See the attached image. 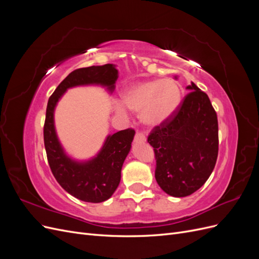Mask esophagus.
Instances as JSON below:
<instances>
[{
  "label": "esophagus",
  "instance_id": "esophagus-1",
  "mask_svg": "<svg viewBox=\"0 0 259 259\" xmlns=\"http://www.w3.org/2000/svg\"><path fill=\"white\" fill-rule=\"evenodd\" d=\"M146 135L142 132H137L136 135H135V142L137 143H145L146 142Z\"/></svg>",
  "mask_w": 259,
  "mask_h": 259
}]
</instances>
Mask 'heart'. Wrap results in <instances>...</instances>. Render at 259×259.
I'll use <instances>...</instances> for the list:
<instances>
[{"label": "heart", "mask_w": 259, "mask_h": 259, "mask_svg": "<svg viewBox=\"0 0 259 259\" xmlns=\"http://www.w3.org/2000/svg\"><path fill=\"white\" fill-rule=\"evenodd\" d=\"M121 103L139 113L148 126H160L177 112L182 103V90L170 79H150L127 86L121 93Z\"/></svg>", "instance_id": "b5f03b06"}]
</instances>
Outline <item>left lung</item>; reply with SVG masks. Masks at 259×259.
Instances as JSON below:
<instances>
[{"label": "left lung", "mask_w": 259, "mask_h": 259, "mask_svg": "<svg viewBox=\"0 0 259 259\" xmlns=\"http://www.w3.org/2000/svg\"><path fill=\"white\" fill-rule=\"evenodd\" d=\"M187 90L190 93L175 115L148 137L155 154L156 183L176 198L205 184L218 155V122L209 98L193 82Z\"/></svg>", "instance_id": "8db88e82"}]
</instances>
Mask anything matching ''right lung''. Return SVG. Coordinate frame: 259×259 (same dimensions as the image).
<instances>
[{
  "mask_svg": "<svg viewBox=\"0 0 259 259\" xmlns=\"http://www.w3.org/2000/svg\"><path fill=\"white\" fill-rule=\"evenodd\" d=\"M119 71L115 65L92 66L76 69L62 81L50 97L44 123V146L54 177L64 189L84 202L100 203L111 198L121 180V169L132 148L134 130L108 135L99 152L90 160L72 159L61 146L54 113L65 93L76 86H103L108 93L115 89Z\"/></svg>",
  "mask_w": 259,
  "mask_h": 259,
  "instance_id": "1",
  "label": "right lung"
}]
</instances>
